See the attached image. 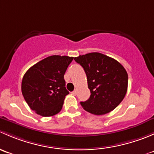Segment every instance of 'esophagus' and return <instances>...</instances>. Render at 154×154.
I'll list each match as a JSON object with an SVG mask.
<instances>
[{"instance_id": "esophagus-1", "label": "esophagus", "mask_w": 154, "mask_h": 154, "mask_svg": "<svg viewBox=\"0 0 154 154\" xmlns=\"http://www.w3.org/2000/svg\"><path fill=\"white\" fill-rule=\"evenodd\" d=\"M77 90H74L71 93H72V94H74V95H76V94H77Z\"/></svg>"}]
</instances>
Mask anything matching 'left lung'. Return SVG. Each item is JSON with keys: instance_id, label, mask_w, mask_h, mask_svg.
<instances>
[{"instance_id": "1", "label": "left lung", "mask_w": 154, "mask_h": 154, "mask_svg": "<svg viewBox=\"0 0 154 154\" xmlns=\"http://www.w3.org/2000/svg\"><path fill=\"white\" fill-rule=\"evenodd\" d=\"M84 69L89 98L80 104L91 114L100 116L116 109L125 98L128 75L117 60L100 53H89L74 59Z\"/></svg>"}]
</instances>
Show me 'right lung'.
Masks as SVG:
<instances>
[{"label":"right lung","instance_id":"right-lung-1","mask_svg":"<svg viewBox=\"0 0 154 154\" xmlns=\"http://www.w3.org/2000/svg\"><path fill=\"white\" fill-rule=\"evenodd\" d=\"M74 57L54 55L41 60L24 74L21 92L35 113L49 117L60 112L69 94L64 74Z\"/></svg>","mask_w":154,"mask_h":154}]
</instances>
